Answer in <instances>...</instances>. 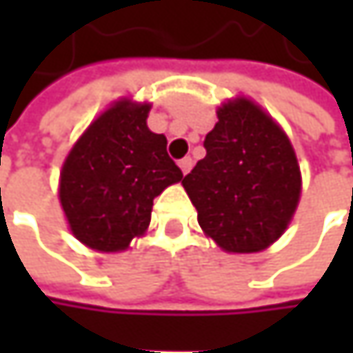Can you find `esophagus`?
<instances>
[{
	"mask_svg": "<svg viewBox=\"0 0 353 353\" xmlns=\"http://www.w3.org/2000/svg\"><path fill=\"white\" fill-rule=\"evenodd\" d=\"M179 170H181V174L185 176V174H190V170H192V165H194V161H192V157H183V159H179Z\"/></svg>",
	"mask_w": 353,
	"mask_h": 353,
	"instance_id": "esophagus-1",
	"label": "esophagus"
}]
</instances>
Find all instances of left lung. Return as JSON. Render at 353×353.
I'll return each instance as SVG.
<instances>
[{"mask_svg":"<svg viewBox=\"0 0 353 353\" xmlns=\"http://www.w3.org/2000/svg\"><path fill=\"white\" fill-rule=\"evenodd\" d=\"M206 157L181 179L202 233L227 253H259L294 219L303 176L284 128L255 100L237 96L216 108Z\"/></svg>","mask_w":353,"mask_h":353,"instance_id":"8db88e82","label":"left lung"}]
</instances>
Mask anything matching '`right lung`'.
Instances as JSON below:
<instances>
[{
  "mask_svg": "<svg viewBox=\"0 0 353 353\" xmlns=\"http://www.w3.org/2000/svg\"><path fill=\"white\" fill-rule=\"evenodd\" d=\"M151 102L118 98L69 149L59 202L71 235L100 253L126 251L147 233L153 200L181 181L165 134L147 126Z\"/></svg>",
  "mask_w": 353,
  "mask_h": 353,
  "instance_id": "1",
  "label": "right lung"
}]
</instances>
